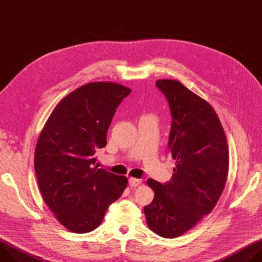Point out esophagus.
I'll list each match as a JSON object with an SVG mask.
<instances>
[{
    "mask_svg": "<svg viewBox=\"0 0 262 262\" xmlns=\"http://www.w3.org/2000/svg\"><path fill=\"white\" fill-rule=\"evenodd\" d=\"M128 184H129V186H132V188H136V186H138L140 184V179L132 177L128 179Z\"/></svg>",
    "mask_w": 262,
    "mask_h": 262,
    "instance_id": "esophagus-1",
    "label": "esophagus"
}]
</instances>
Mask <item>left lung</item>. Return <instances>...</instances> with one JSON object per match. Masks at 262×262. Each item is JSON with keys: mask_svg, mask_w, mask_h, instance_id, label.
<instances>
[{"mask_svg": "<svg viewBox=\"0 0 262 262\" xmlns=\"http://www.w3.org/2000/svg\"><path fill=\"white\" fill-rule=\"evenodd\" d=\"M172 115L168 147L176 161L170 181L148 179L155 198L144 207L148 227L165 238L192 229L210 213L228 175L225 133L211 105L174 80H159Z\"/></svg>", "mask_w": 262, "mask_h": 262, "instance_id": "left-lung-1", "label": "left lung"}]
</instances>
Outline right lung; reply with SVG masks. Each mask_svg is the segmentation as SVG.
Listing matches in <instances>:
<instances>
[{"label":"right lung","mask_w":262,"mask_h":262,"mask_svg":"<svg viewBox=\"0 0 262 262\" xmlns=\"http://www.w3.org/2000/svg\"><path fill=\"white\" fill-rule=\"evenodd\" d=\"M130 89L116 83L86 84L54 108L37 141L34 169L41 196L68 230L96 229L127 178L98 169L95 152L106 145L116 108Z\"/></svg>","instance_id":"add662e5"}]
</instances>
